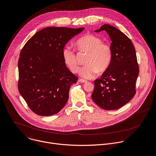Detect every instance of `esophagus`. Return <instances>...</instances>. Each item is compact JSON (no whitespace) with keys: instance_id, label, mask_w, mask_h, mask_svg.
Listing matches in <instances>:
<instances>
[{"instance_id":"34e87169","label":"esophagus","mask_w":156,"mask_h":156,"mask_svg":"<svg viewBox=\"0 0 156 156\" xmlns=\"http://www.w3.org/2000/svg\"><path fill=\"white\" fill-rule=\"evenodd\" d=\"M79 81L80 82V83H87V81L86 80H83V79H80L79 80Z\"/></svg>"}]
</instances>
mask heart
<instances>
[{
    "mask_svg": "<svg viewBox=\"0 0 156 156\" xmlns=\"http://www.w3.org/2000/svg\"><path fill=\"white\" fill-rule=\"evenodd\" d=\"M76 46L80 53H87L84 61L86 65L79 70L81 76L91 79L98 71L103 73L108 69L113 55L112 47L108 43L103 42L100 38L95 35L89 34L79 38ZM62 58L65 65L71 72H78L79 65L74 49L70 46L65 47L62 50Z\"/></svg>",
    "mask_w": 156,
    "mask_h": 156,
    "instance_id": "b5f03b06",
    "label": "heart"
}]
</instances>
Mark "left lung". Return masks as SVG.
Masks as SVG:
<instances>
[{
	"instance_id": "1",
	"label": "left lung",
	"mask_w": 156,
	"mask_h": 156,
	"mask_svg": "<svg viewBox=\"0 0 156 156\" xmlns=\"http://www.w3.org/2000/svg\"><path fill=\"white\" fill-rule=\"evenodd\" d=\"M102 30L107 32L112 40V59L100 79L94 81L92 98L101 108L113 110L126 105L135 95L139 67L134 46L127 35L109 24L95 32Z\"/></svg>"
}]
</instances>
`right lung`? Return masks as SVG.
I'll list each match as a JSON object with an SVG mask.
<instances>
[{
  "label": "right lung",
  "instance_id": "obj_1",
  "mask_svg": "<svg viewBox=\"0 0 156 156\" xmlns=\"http://www.w3.org/2000/svg\"><path fill=\"white\" fill-rule=\"evenodd\" d=\"M84 27H49L37 32L24 44L18 61V90L30 109L40 116L60 112L78 78L65 65L66 44Z\"/></svg>",
  "mask_w": 156,
  "mask_h": 156
}]
</instances>
